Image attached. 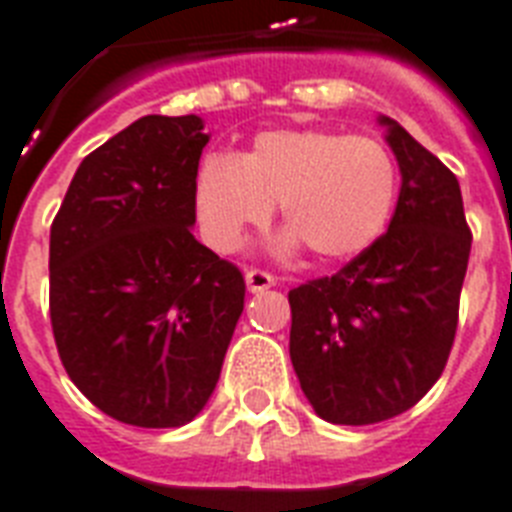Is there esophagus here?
I'll list each match as a JSON object with an SVG mask.
<instances>
[{"mask_svg": "<svg viewBox=\"0 0 512 512\" xmlns=\"http://www.w3.org/2000/svg\"><path fill=\"white\" fill-rule=\"evenodd\" d=\"M244 279H247V289L249 292H265V289L276 287V279H273L268 271H260V268H249L244 273Z\"/></svg>", "mask_w": 512, "mask_h": 512, "instance_id": "34e87169", "label": "esophagus"}]
</instances>
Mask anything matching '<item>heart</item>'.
<instances>
[{"label":"heart","instance_id":"heart-1","mask_svg":"<svg viewBox=\"0 0 512 512\" xmlns=\"http://www.w3.org/2000/svg\"><path fill=\"white\" fill-rule=\"evenodd\" d=\"M396 196V162L380 140L321 127L265 130L247 154H207L193 177L196 215L212 247L239 249L249 228L268 223L281 204L289 225L281 249L305 244L319 263L372 247Z\"/></svg>","mask_w":512,"mask_h":512}]
</instances>
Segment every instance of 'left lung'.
Masks as SVG:
<instances>
[{"label": "left lung", "instance_id": "1", "mask_svg": "<svg viewBox=\"0 0 512 512\" xmlns=\"http://www.w3.org/2000/svg\"><path fill=\"white\" fill-rule=\"evenodd\" d=\"M401 170L396 212L335 276L289 292V356L313 412L335 425L404 414L452 350L470 228L460 183L398 122L380 116Z\"/></svg>", "mask_w": 512, "mask_h": 512}]
</instances>
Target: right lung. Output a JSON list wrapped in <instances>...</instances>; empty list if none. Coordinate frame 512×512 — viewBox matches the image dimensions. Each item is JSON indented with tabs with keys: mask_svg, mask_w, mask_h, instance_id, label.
<instances>
[{
	"mask_svg": "<svg viewBox=\"0 0 512 512\" xmlns=\"http://www.w3.org/2000/svg\"><path fill=\"white\" fill-rule=\"evenodd\" d=\"M199 116H143L84 156L50 228V319L100 412L180 428L212 396L244 276L193 239Z\"/></svg>",
	"mask_w": 512,
	"mask_h": 512,
	"instance_id": "right-lung-1",
	"label": "right lung"
}]
</instances>
